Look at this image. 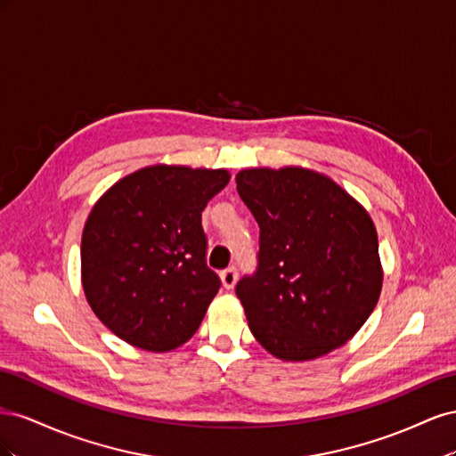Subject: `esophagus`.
Here are the masks:
<instances>
[{"label":"esophagus","mask_w":456,"mask_h":456,"mask_svg":"<svg viewBox=\"0 0 456 456\" xmlns=\"http://www.w3.org/2000/svg\"><path fill=\"white\" fill-rule=\"evenodd\" d=\"M220 281H223V287L224 289H233L236 287V283H238V272H236V268L233 266H230V268H226L223 273H220Z\"/></svg>","instance_id":"esophagus-1"}]
</instances>
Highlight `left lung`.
I'll return each mask as SVG.
<instances>
[{"label":"left lung","instance_id":"left-lung-1","mask_svg":"<svg viewBox=\"0 0 456 456\" xmlns=\"http://www.w3.org/2000/svg\"><path fill=\"white\" fill-rule=\"evenodd\" d=\"M236 183L260 226L258 270L236 287L253 337L283 362L344 346L382 291L370 215L333 178L300 165L243 169Z\"/></svg>","mask_w":456,"mask_h":456}]
</instances>
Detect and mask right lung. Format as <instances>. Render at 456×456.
Instances as JSON below:
<instances>
[{
    "label": "right lung",
    "instance_id": "right-lung-1",
    "mask_svg": "<svg viewBox=\"0 0 456 456\" xmlns=\"http://www.w3.org/2000/svg\"><path fill=\"white\" fill-rule=\"evenodd\" d=\"M228 169L156 163L96 200L81 233V287L116 337L146 352L188 342L220 281L205 265L201 211Z\"/></svg>",
    "mask_w": 456,
    "mask_h": 456
}]
</instances>
